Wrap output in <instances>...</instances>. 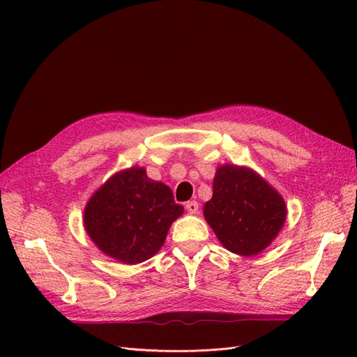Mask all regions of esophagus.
Listing matches in <instances>:
<instances>
[{
  "instance_id": "34e87169",
  "label": "esophagus",
  "mask_w": 357,
  "mask_h": 357,
  "mask_svg": "<svg viewBox=\"0 0 357 357\" xmlns=\"http://www.w3.org/2000/svg\"><path fill=\"white\" fill-rule=\"evenodd\" d=\"M186 210H188L190 214H195V213H198V210H199V205H198L197 201H189V202H186Z\"/></svg>"
}]
</instances>
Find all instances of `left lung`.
<instances>
[{
    "label": "left lung",
    "instance_id": "1",
    "mask_svg": "<svg viewBox=\"0 0 357 357\" xmlns=\"http://www.w3.org/2000/svg\"><path fill=\"white\" fill-rule=\"evenodd\" d=\"M204 218L226 250L255 256L277 238L287 207L256 171L225 164L215 169L213 197L204 205Z\"/></svg>",
    "mask_w": 357,
    "mask_h": 357
}]
</instances>
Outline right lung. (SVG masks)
Segmentation results:
<instances>
[{"mask_svg":"<svg viewBox=\"0 0 357 357\" xmlns=\"http://www.w3.org/2000/svg\"><path fill=\"white\" fill-rule=\"evenodd\" d=\"M183 211L167 185L149 178L146 168L131 167L117 171L89 198L83 226L104 255L135 265L160 250Z\"/></svg>","mask_w":357,"mask_h":357,"instance_id":"obj_1","label":"right lung"}]
</instances>
